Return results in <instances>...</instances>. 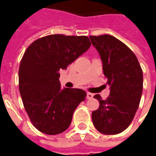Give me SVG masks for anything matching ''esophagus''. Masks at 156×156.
<instances>
[{
	"label": "esophagus",
	"mask_w": 156,
	"mask_h": 156,
	"mask_svg": "<svg viewBox=\"0 0 156 156\" xmlns=\"http://www.w3.org/2000/svg\"><path fill=\"white\" fill-rule=\"evenodd\" d=\"M93 97H94L93 94H91V93H87V98L88 99H91V98H93Z\"/></svg>",
	"instance_id": "obj_1"
}]
</instances>
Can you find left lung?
Masks as SVG:
<instances>
[{
    "label": "left lung",
    "instance_id": "1",
    "mask_svg": "<svg viewBox=\"0 0 156 156\" xmlns=\"http://www.w3.org/2000/svg\"><path fill=\"white\" fill-rule=\"evenodd\" d=\"M102 62L110 94L99 101V108L92 113L94 127L101 133L118 134L131 124L142 97L143 74L137 57L125 44L111 35L89 37Z\"/></svg>",
    "mask_w": 156,
    "mask_h": 156
}]
</instances>
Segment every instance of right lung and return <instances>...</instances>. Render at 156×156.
<instances>
[{"label": "right lung", "mask_w": 156, "mask_h": 156, "mask_svg": "<svg viewBox=\"0 0 156 156\" xmlns=\"http://www.w3.org/2000/svg\"><path fill=\"white\" fill-rule=\"evenodd\" d=\"M89 37L49 35L35 41L24 53L19 86L24 108L36 129L56 135L67 130L78 105L85 99L80 89H62L59 71L89 49Z\"/></svg>", "instance_id": "right-lung-1"}]
</instances>
